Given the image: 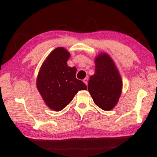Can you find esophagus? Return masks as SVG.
Returning <instances> with one entry per match:
<instances>
[{
  "mask_svg": "<svg viewBox=\"0 0 157 157\" xmlns=\"http://www.w3.org/2000/svg\"><path fill=\"white\" fill-rule=\"evenodd\" d=\"M83 82H84V84H86V85H87L88 84V78H84V79H83Z\"/></svg>",
  "mask_w": 157,
  "mask_h": 157,
  "instance_id": "1",
  "label": "esophagus"
}]
</instances>
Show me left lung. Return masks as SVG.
Returning <instances> with one entry per match:
<instances>
[{
	"instance_id": "8db88e82",
	"label": "left lung",
	"mask_w": 157,
	"mask_h": 157,
	"mask_svg": "<svg viewBox=\"0 0 157 157\" xmlns=\"http://www.w3.org/2000/svg\"><path fill=\"white\" fill-rule=\"evenodd\" d=\"M94 75L90 77L88 89L95 105L102 110L114 107L121 94L122 79L112 59L106 53L95 60Z\"/></svg>"
}]
</instances>
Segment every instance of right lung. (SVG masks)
I'll use <instances>...</instances> for the list:
<instances>
[{
  "instance_id": "add662e5",
  "label": "right lung",
  "mask_w": 157,
  "mask_h": 157,
  "mask_svg": "<svg viewBox=\"0 0 157 157\" xmlns=\"http://www.w3.org/2000/svg\"><path fill=\"white\" fill-rule=\"evenodd\" d=\"M69 57L67 50L57 48L45 60L37 77V89L46 105L54 111H62L77 93L87 89L76 78L77 68L67 65Z\"/></svg>"
}]
</instances>
